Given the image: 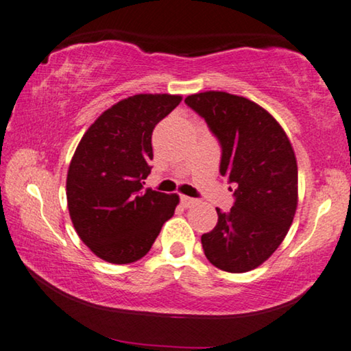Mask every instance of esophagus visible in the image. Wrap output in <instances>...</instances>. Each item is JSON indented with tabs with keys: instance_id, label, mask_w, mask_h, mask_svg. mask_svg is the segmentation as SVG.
Masks as SVG:
<instances>
[{
	"instance_id": "obj_1",
	"label": "esophagus",
	"mask_w": 351,
	"mask_h": 351,
	"mask_svg": "<svg viewBox=\"0 0 351 351\" xmlns=\"http://www.w3.org/2000/svg\"><path fill=\"white\" fill-rule=\"evenodd\" d=\"M196 202H197V201H196V199H193V197L180 196V204L184 206V207H186V209H188V207H193V206H195Z\"/></svg>"
}]
</instances>
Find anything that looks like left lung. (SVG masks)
Masks as SVG:
<instances>
[{"label":"left lung","mask_w":351,"mask_h":351,"mask_svg":"<svg viewBox=\"0 0 351 351\" xmlns=\"http://www.w3.org/2000/svg\"><path fill=\"white\" fill-rule=\"evenodd\" d=\"M221 145L220 174L236 185L231 210L217 209L201 236L204 255L226 272H248L277 250L298 207V165L285 131L253 101L226 91L185 98Z\"/></svg>","instance_id":"8db88e82"}]
</instances>
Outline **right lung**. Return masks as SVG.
Returning <instances> with one entry per match:
<instances>
[{
	"instance_id": "obj_1",
	"label": "right lung",
	"mask_w": 351,
	"mask_h": 351,
	"mask_svg": "<svg viewBox=\"0 0 351 351\" xmlns=\"http://www.w3.org/2000/svg\"><path fill=\"white\" fill-rule=\"evenodd\" d=\"M179 95H134L104 110L80 139L66 179V197L79 237L96 256L128 264L147 255L179 196L147 188L152 133Z\"/></svg>"
}]
</instances>
